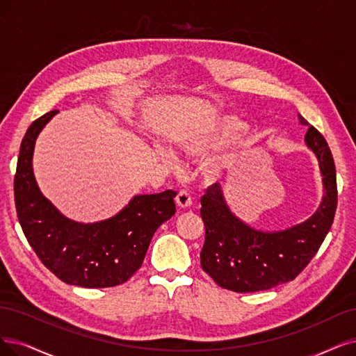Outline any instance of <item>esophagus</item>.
Returning a JSON list of instances; mask_svg holds the SVG:
<instances>
[{"label":"esophagus","mask_w":356,"mask_h":356,"mask_svg":"<svg viewBox=\"0 0 356 356\" xmlns=\"http://www.w3.org/2000/svg\"><path fill=\"white\" fill-rule=\"evenodd\" d=\"M176 204L179 208H189L192 205V198H191V193L188 191H180L179 195L176 196Z\"/></svg>","instance_id":"obj_1"}]
</instances>
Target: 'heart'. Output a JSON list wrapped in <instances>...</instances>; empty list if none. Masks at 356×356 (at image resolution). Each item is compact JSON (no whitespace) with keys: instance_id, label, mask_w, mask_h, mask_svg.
I'll return each mask as SVG.
<instances>
[{"instance_id":"b5f03b06","label":"heart","mask_w":356,"mask_h":356,"mask_svg":"<svg viewBox=\"0 0 356 356\" xmlns=\"http://www.w3.org/2000/svg\"><path fill=\"white\" fill-rule=\"evenodd\" d=\"M245 134V124L234 117H222L218 118L211 127H208L204 134H191L183 135L179 138L180 149L189 156L202 158L213 152L221 151L230 145L239 142ZM161 161L165 164L173 165L176 164V156L170 149L160 148L158 149ZM229 165L225 164H214L208 168L207 177L209 180L221 179L222 173Z\"/></svg>"}]
</instances>
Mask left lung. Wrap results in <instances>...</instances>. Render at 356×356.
I'll list each match as a JSON object with an SVG mask.
<instances>
[{"label": "left lung", "instance_id": "8db88e82", "mask_svg": "<svg viewBox=\"0 0 356 356\" xmlns=\"http://www.w3.org/2000/svg\"><path fill=\"white\" fill-rule=\"evenodd\" d=\"M300 124L308 122L298 114ZM307 147L318 161L323 200L308 220L284 230H257L232 213L218 183L201 198L205 243L202 270L227 291L259 292L293 280L320 249L330 230L337 207L336 167L324 136L314 126L305 135Z\"/></svg>", "mask_w": 356, "mask_h": 356}]
</instances>
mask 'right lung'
Segmentation results:
<instances>
[{
  "label": "right lung",
  "instance_id": "1",
  "mask_svg": "<svg viewBox=\"0 0 356 356\" xmlns=\"http://www.w3.org/2000/svg\"><path fill=\"white\" fill-rule=\"evenodd\" d=\"M58 111L35 120L20 145L15 176L19 222L42 264L67 284L88 289L127 282L142 266L156 229L176 213V191L135 195L115 216L79 222L61 214L39 189L33 175L36 139Z\"/></svg>",
  "mask_w": 356,
  "mask_h": 356
}]
</instances>
